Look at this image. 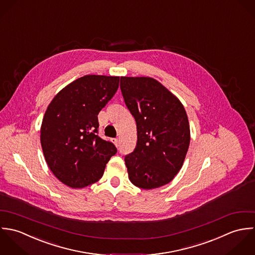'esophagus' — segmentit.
Wrapping results in <instances>:
<instances>
[{"mask_svg": "<svg viewBox=\"0 0 255 255\" xmlns=\"http://www.w3.org/2000/svg\"><path fill=\"white\" fill-rule=\"evenodd\" d=\"M113 142H114V144H115V146H119V139H114L113 140Z\"/></svg>", "mask_w": 255, "mask_h": 255, "instance_id": "34e87169", "label": "esophagus"}]
</instances>
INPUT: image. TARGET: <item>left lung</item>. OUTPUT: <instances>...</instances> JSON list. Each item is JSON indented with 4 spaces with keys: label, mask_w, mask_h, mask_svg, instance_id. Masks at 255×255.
Instances as JSON below:
<instances>
[{
    "label": "left lung",
    "mask_w": 255,
    "mask_h": 255,
    "mask_svg": "<svg viewBox=\"0 0 255 255\" xmlns=\"http://www.w3.org/2000/svg\"><path fill=\"white\" fill-rule=\"evenodd\" d=\"M124 102L137 124V145L125 156L130 181L143 189L169 183L182 167L190 127L180 101L150 77H121Z\"/></svg>",
    "instance_id": "left-lung-1"
}]
</instances>
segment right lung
Here are the masks:
<instances>
[{
	"label": "right lung",
	"instance_id": "add662e5",
	"mask_svg": "<svg viewBox=\"0 0 255 255\" xmlns=\"http://www.w3.org/2000/svg\"><path fill=\"white\" fill-rule=\"evenodd\" d=\"M118 86L119 77L87 75L62 89L49 103L40 142L50 170L65 185L83 188L99 181L117 152L98 135V115Z\"/></svg>",
	"mask_w": 255,
	"mask_h": 255
}]
</instances>
